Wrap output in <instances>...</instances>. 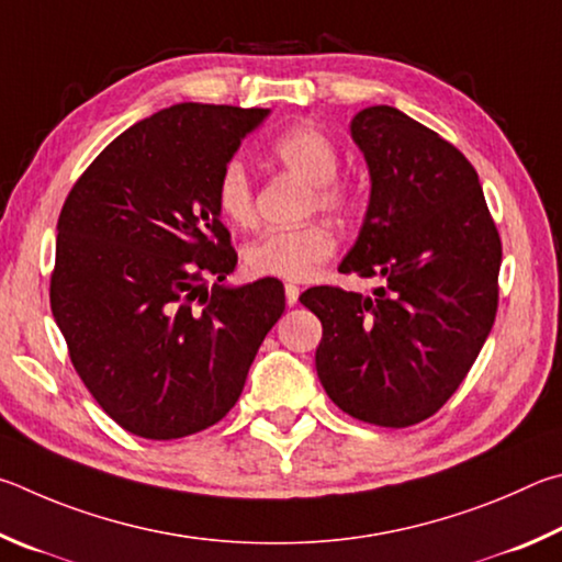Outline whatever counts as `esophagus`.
<instances>
[{
	"mask_svg": "<svg viewBox=\"0 0 562 562\" xmlns=\"http://www.w3.org/2000/svg\"><path fill=\"white\" fill-rule=\"evenodd\" d=\"M283 291H286V303H289V306H296L299 296H301V289L293 286V283H286V289H283Z\"/></svg>",
	"mask_w": 562,
	"mask_h": 562,
	"instance_id": "esophagus-1",
	"label": "esophagus"
}]
</instances>
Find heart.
Masks as SVG:
<instances>
[{"label": "heart", "instance_id": "obj_1", "mask_svg": "<svg viewBox=\"0 0 562 562\" xmlns=\"http://www.w3.org/2000/svg\"><path fill=\"white\" fill-rule=\"evenodd\" d=\"M269 157L283 170L308 182V210L346 216L356 206V190L338 175L340 150L321 127L299 123L269 143ZM216 206L229 224L251 229L256 224L254 180L239 160L222 167L216 180ZM338 239L328 224L311 222L291 229H269L246 246L244 266L251 276L283 281H308L336 254Z\"/></svg>", "mask_w": 562, "mask_h": 562}]
</instances>
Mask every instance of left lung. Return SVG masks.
<instances>
[{
  "label": "left lung",
  "instance_id": "8db88e82",
  "mask_svg": "<svg viewBox=\"0 0 562 562\" xmlns=\"http://www.w3.org/2000/svg\"><path fill=\"white\" fill-rule=\"evenodd\" d=\"M370 204L342 273L382 276L368 299L301 293L323 323L316 370L328 397L378 427H412L464 382L498 308L501 236L479 175L454 145L390 105L352 117Z\"/></svg>",
  "mask_w": 562,
  "mask_h": 562
}]
</instances>
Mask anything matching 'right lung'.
I'll return each instance as SVG.
<instances>
[{"instance_id":"right-lung-1","label":"right lung","mask_w":562,"mask_h":562,"mask_svg":"<svg viewBox=\"0 0 562 562\" xmlns=\"http://www.w3.org/2000/svg\"><path fill=\"white\" fill-rule=\"evenodd\" d=\"M266 113L165 108L117 135L58 214L54 318L78 378L131 435L180 439L226 417L286 308L276 279L222 286L236 251L216 180Z\"/></svg>"}]
</instances>
